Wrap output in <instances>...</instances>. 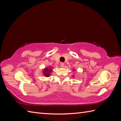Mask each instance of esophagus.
<instances>
[{"instance_id": "34e87169", "label": "esophagus", "mask_w": 121, "mask_h": 121, "mask_svg": "<svg viewBox=\"0 0 121 121\" xmlns=\"http://www.w3.org/2000/svg\"><path fill=\"white\" fill-rule=\"evenodd\" d=\"M60 65H61V67L62 68H63L64 67H65V64H64L63 63H61Z\"/></svg>"}]
</instances>
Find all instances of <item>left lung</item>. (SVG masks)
<instances>
[{"mask_svg": "<svg viewBox=\"0 0 121 121\" xmlns=\"http://www.w3.org/2000/svg\"><path fill=\"white\" fill-rule=\"evenodd\" d=\"M73 71H75V70H74V69H73ZM73 77H74V76H73Z\"/></svg>", "mask_w": 121, "mask_h": 121, "instance_id": "8db88e82", "label": "left lung"}]
</instances>
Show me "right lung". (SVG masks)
<instances>
[{"label": "right lung", "mask_w": 121, "mask_h": 121, "mask_svg": "<svg viewBox=\"0 0 121 121\" xmlns=\"http://www.w3.org/2000/svg\"><path fill=\"white\" fill-rule=\"evenodd\" d=\"M51 67L49 66L48 68H45L43 69V75H45L46 77H49L50 76V73L52 72V70L51 69Z\"/></svg>", "instance_id": "add662e5"}]
</instances>
